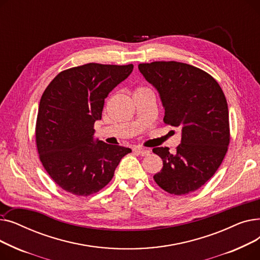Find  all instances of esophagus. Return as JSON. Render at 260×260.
Masks as SVG:
<instances>
[{"mask_svg":"<svg viewBox=\"0 0 260 260\" xmlns=\"http://www.w3.org/2000/svg\"><path fill=\"white\" fill-rule=\"evenodd\" d=\"M135 152L137 153L138 155H141V156H147V155H149V153H151V151H149V149H147V148H142V147L136 148Z\"/></svg>","mask_w":260,"mask_h":260,"instance_id":"esophagus-1","label":"esophagus"}]
</instances>
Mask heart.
Instances as JSON below:
<instances>
[{
    "label": "heart",
    "mask_w": 260,
    "mask_h": 260,
    "mask_svg": "<svg viewBox=\"0 0 260 260\" xmlns=\"http://www.w3.org/2000/svg\"><path fill=\"white\" fill-rule=\"evenodd\" d=\"M147 88H145V87H137L135 89V91H134V93L135 92H140V91H143V90H146Z\"/></svg>",
    "instance_id": "1"
}]
</instances>
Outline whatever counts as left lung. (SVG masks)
Returning a JSON list of instances; mask_svg holds the SVG:
<instances>
[{
    "label": "left lung",
    "instance_id": "1",
    "mask_svg": "<svg viewBox=\"0 0 260 260\" xmlns=\"http://www.w3.org/2000/svg\"><path fill=\"white\" fill-rule=\"evenodd\" d=\"M138 68L159 92L166 111L163 121L181 128V143L174 154L169 147L153 148L163 161L154 179L170 194L194 192L212 178L228 152L225 95L211 75L189 64L157 61Z\"/></svg>",
    "mask_w": 260,
    "mask_h": 260
}]
</instances>
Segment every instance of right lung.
<instances>
[{"instance_id": "add662e5", "label": "right lung", "mask_w": 260, "mask_h": 260, "mask_svg": "<svg viewBox=\"0 0 260 260\" xmlns=\"http://www.w3.org/2000/svg\"><path fill=\"white\" fill-rule=\"evenodd\" d=\"M134 65L88 63L58 74L41 97L36 124L40 160L66 192L88 196L113 179L128 147L93 139L104 100Z\"/></svg>"}]
</instances>
